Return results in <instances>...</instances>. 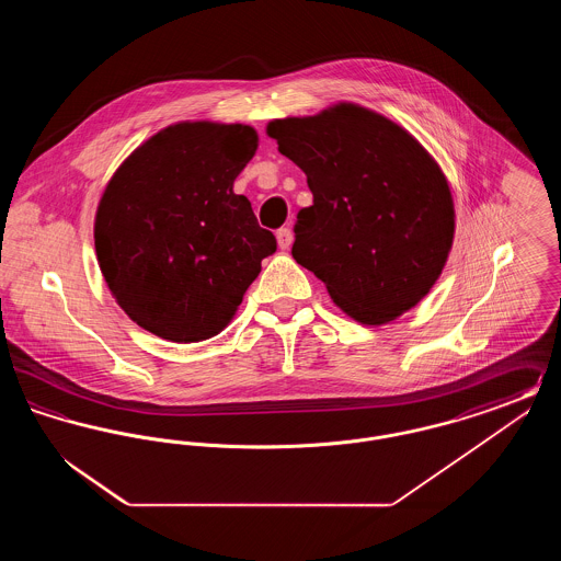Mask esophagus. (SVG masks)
Masks as SVG:
<instances>
[{
  "label": "esophagus",
  "mask_w": 561,
  "mask_h": 561,
  "mask_svg": "<svg viewBox=\"0 0 561 561\" xmlns=\"http://www.w3.org/2000/svg\"><path fill=\"white\" fill-rule=\"evenodd\" d=\"M293 229L284 227V229H279V231H277V243H279V248H282V250H288V248L293 245Z\"/></svg>",
  "instance_id": "obj_1"
}]
</instances>
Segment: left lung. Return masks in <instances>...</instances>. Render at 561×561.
<instances>
[{
  "mask_svg": "<svg viewBox=\"0 0 561 561\" xmlns=\"http://www.w3.org/2000/svg\"><path fill=\"white\" fill-rule=\"evenodd\" d=\"M267 134L313 193L294 225V261L364 325L416 307L446 267L456 227L435 158L393 119L347 101L271 119Z\"/></svg>",
  "mask_w": 561,
  "mask_h": 561,
  "instance_id": "8db88e82",
  "label": "left lung"
}]
</instances>
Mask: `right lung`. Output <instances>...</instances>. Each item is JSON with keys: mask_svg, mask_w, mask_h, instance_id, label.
<instances>
[{"mask_svg": "<svg viewBox=\"0 0 561 561\" xmlns=\"http://www.w3.org/2000/svg\"><path fill=\"white\" fill-rule=\"evenodd\" d=\"M259 149L245 124L179 122L122 161L94 216L108 293L142 330L172 343L222 332L277 241L233 183Z\"/></svg>", "mask_w": 561, "mask_h": 561, "instance_id": "add662e5", "label": "right lung"}]
</instances>
